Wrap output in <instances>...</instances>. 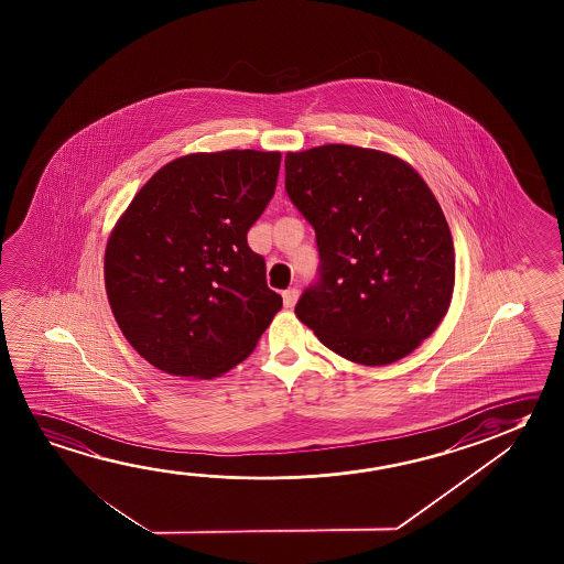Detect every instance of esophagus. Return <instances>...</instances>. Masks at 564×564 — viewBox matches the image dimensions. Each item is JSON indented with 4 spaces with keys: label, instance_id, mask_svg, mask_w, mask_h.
I'll return each instance as SVG.
<instances>
[{
    "label": "esophagus",
    "instance_id": "1",
    "mask_svg": "<svg viewBox=\"0 0 564 564\" xmlns=\"http://www.w3.org/2000/svg\"><path fill=\"white\" fill-rule=\"evenodd\" d=\"M296 301H299V291L296 289H286L285 293H283V305H285V308H293L296 305Z\"/></svg>",
    "mask_w": 564,
    "mask_h": 564
}]
</instances>
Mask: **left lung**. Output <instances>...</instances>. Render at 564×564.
<instances>
[{"instance_id":"obj_1","label":"left lung","mask_w":564,"mask_h":564,"mask_svg":"<svg viewBox=\"0 0 564 564\" xmlns=\"http://www.w3.org/2000/svg\"><path fill=\"white\" fill-rule=\"evenodd\" d=\"M285 188L313 224L321 279L295 306L328 350L388 366L421 346L453 301L454 243L423 176L378 149L285 155Z\"/></svg>"}]
</instances>
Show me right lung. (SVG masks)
<instances>
[{
    "label": "right lung",
    "instance_id": "obj_1",
    "mask_svg": "<svg viewBox=\"0 0 564 564\" xmlns=\"http://www.w3.org/2000/svg\"><path fill=\"white\" fill-rule=\"evenodd\" d=\"M279 151L191 153L161 166L113 226L104 256L111 313L158 370L213 379L258 346L283 299L248 230L278 186Z\"/></svg>",
    "mask_w": 564,
    "mask_h": 564
}]
</instances>
